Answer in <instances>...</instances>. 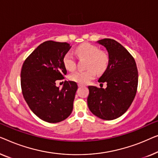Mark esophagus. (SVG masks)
<instances>
[{
    "label": "esophagus",
    "mask_w": 158,
    "mask_h": 158,
    "mask_svg": "<svg viewBox=\"0 0 158 158\" xmlns=\"http://www.w3.org/2000/svg\"><path fill=\"white\" fill-rule=\"evenodd\" d=\"M84 85H83V84H78V86L79 87H82V86H84Z\"/></svg>",
    "instance_id": "1"
}]
</instances>
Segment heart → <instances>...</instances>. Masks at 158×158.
Listing matches in <instances>:
<instances>
[{
  "label": "heart",
  "instance_id": "b5f03b06",
  "mask_svg": "<svg viewBox=\"0 0 158 158\" xmlns=\"http://www.w3.org/2000/svg\"><path fill=\"white\" fill-rule=\"evenodd\" d=\"M76 53L79 57L87 59L86 67L88 69L84 71H76L71 74L69 79L72 81L81 84H87L95 78L96 72L101 74L108 67L110 63L109 55L103 51H100L98 46L94 44L89 43L81 44L77 48ZM63 63L66 69L73 71L76 69V59L71 52L66 53L64 55Z\"/></svg>",
  "mask_w": 158,
  "mask_h": 158
}]
</instances>
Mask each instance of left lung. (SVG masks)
<instances>
[{
  "mask_svg": "<svg viewBox=\"0 0 158 158\" xmlns=\"http://www.w3.org/2000/svg\"><path fill=\"white\" fill-rule=\"evenodd\" d=\"M106 48L108 67L98 80L106 83V89L88 86L87 104L94 115L105 120L118 118L127 112L134 100L138 85V72L134 57L123 45L111 39L98 41Z\"/></svg>",
  "mask_w": 158,
  "mask_h": 158,
  "instance_id": "obj_1",
  "label": "left lung"
}]
</instances>
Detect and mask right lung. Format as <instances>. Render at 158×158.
<instances>
[{
    "label": "right lung",
    "mask_w": 158,
    "mask_h": 158,
    "mask_svg": "<svg viewBox=\"0 0 158 158\" xmlns=\"http://www.w3.org/2000/svg\"><path fill=\"white\" fill-rule=\"evenodd\" d=\"M70 48L66 42L45 41L22 66L21 85L24 99L32 112L47 123L63 121L72 112L77 84L65 81L62 89L56 86V81L64 79L67 73L63 59Z\"/></svg>",
    "instance_id": "1"
}]
</instances>
